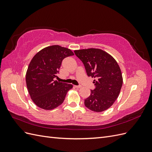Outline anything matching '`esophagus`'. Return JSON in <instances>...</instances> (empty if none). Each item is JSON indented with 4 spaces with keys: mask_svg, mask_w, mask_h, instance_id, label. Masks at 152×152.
Returning a JSON list of instances; mask_svg holds the SVG:
<instances>
[{
    "mask_svg": "<svg viewBox=\"0 0 152 152\" xmlns=\"http://www.w3.org/2000/svg\"><path fill=\"white\" fill-rule=\"evenodd\" d=\"M77 89H79V88H81L82 87V86H75Z\"/></svg>",
    "mask_w": 152,
    "mask_h": 152,
    "instance_id": "34e87169",
    "label": "esophagus"
}]
</instances>
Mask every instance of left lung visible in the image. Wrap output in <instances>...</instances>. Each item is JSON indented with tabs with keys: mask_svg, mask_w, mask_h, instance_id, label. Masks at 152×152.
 I'll list each match as a JSON object with an SVG mask.
<instances>
[{
	"mask_svg": "<svg viewBox=\"0 0 152 152\" xmlns=\"http://www.w3.org/2000/svg\"><path fill=\"white\" fill-rule=\"evenodd\" d=\"M83 63L87 74L96 78L94 90L84 100L86 107L96 112L108 109L120 94L123 83L121 68L111 55L99 49L90 48L74 50Z\"/></svg>",
	"mask_w": 152,
	"mask_h": 152,
	"instance_id": "left-lung-1",
	"label": "left lung"
}]
</instances>
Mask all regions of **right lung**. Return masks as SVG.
<instances>
[{"mask_svg": "<svg viewBox=\"0 0 152 152\" xmlns=\"http://www.w3.org/2000/svg\"><path fill=\"white\" fill-rule=\"evenodd\" d=\"M74 55L70 49L58 45L40 50L31 60L26 73V83L34 103L44 110L61 104L73 86L54 80L63 59Z\"/></svg>", "mask_w": 152, "mask_h": 152, "instance_id": "right-lung-1", "label": "right lung"}]
</instances>
